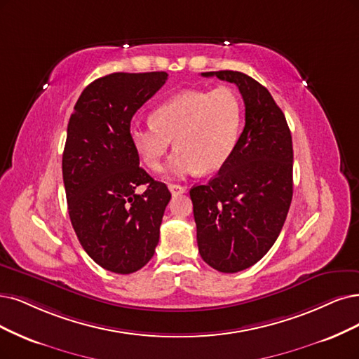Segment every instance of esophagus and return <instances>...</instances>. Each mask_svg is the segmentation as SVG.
Returning a JSON list of instances; mask_svg holds the SVG:
<instances>
[{
  "mask_svg": "<svg viewBox=\"0 0 359 359\" xmlns=\"http://www.w3.org/2000/svg\"><path fill=\"white\" fill-rule=\"evenodd\" d=\"M168 189H170V192H171L172 195H179V194L187 192V188L182 187V184H175V183H170V184H168Z\"/></svg>",
  "mask_w": 359,
  "mask_h": 359,
  "instance_id": "1",
  "label": "esophagus"
}]
</instances>
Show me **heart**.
<instances>
[{
	"instance_id": "1",
	"label": "heart",
	"mask_w": 359,
	"mask_h": 359,
	"mask_svg": "<svg viewBox=\"0 0 359 359\" xmlns=\"http://www.w3.org/2000/svg\"><path fill=\"white\" fill-rule=\"evenodd\" d=\"M243 123V100L229 87L187 90L158 104L149 124H133L130 140L143 164L158 171L170 140L176 152L168 161L175 177L213 172L232 155Z\"/></svg>"
}]
</instances>
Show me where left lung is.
Returning <instances> with one entry per match:
<instances>
[{
	"instance_id": "1",
	"label": "left lung",
	"mask_w": 359,
	"mask_h": 359,
	"mask_svg": "<svg viewBox=\"0 0 359 359\" xmlns=\"http://www.w3.org/2000/svg\"><path fill=\"white\" fill-rule=\"evenodd\" d=\"M201 75L233 83L245 104L232 155L207 184L189 191L203 260L235 273L266 255L284 226L293 198V142L280 106L256 79L236 71Z\"/></svg>"
}]
</instances>
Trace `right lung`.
Returning <instances> with one entry per match:
<instances>
[{
  "mask_svg": "<svg viewBox=\"0 0 359 359\" xmlns=\"http://www.w3.org/2000/svg\"><path fill=\"white\" fill-rule=\"evenodd\" d=\"M167 76L116 72L97 78L69 118L62 172L72 228L86 253L115 273H133L152 259L171 198L165 183L139 165L130 140L133 115Z\"/></svg>",
  "mask_w": 359,
  "mask_h": 359,
  "instance_id": "1",
  "label": "right lung"
}]
</instances>
